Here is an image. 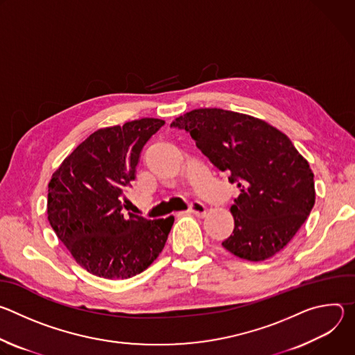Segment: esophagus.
<instances>
[{
	"mask_svg": "<svg viewBox=\"0 0 355 355\" xmlns=\"http://www.w3.org/2000/svg\"><path fill=\"white\" fill-rule=\"evenodd\" d=\"M189 212L195 214L196 216H205L207 208L204 204H200V202H192V204L189 205Z\"/></svg>",
	"mask_w": 355,
	"mask_h": 355,
	"instance_id": "obj_1",
	"label": "esophagus"
}]
</instances>
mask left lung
I'll return each instance as SVG.
<instances>
[{
    "instance_id": "obj_1",
    "label": "left lung",
    "mask_w": 355,
    "mask_h": 355,
    "mask_svg": "<svg viewBox=\"0 0 355 355\" xmlns=\"http://www.w3.org/2000/svg\"><path fill=\"white\" fill-rule=\"evenodd\" d=\"M171 128L188 132L240 188L230 208L234 229L222 245L248 261L275 256L315 205L313 173L289 137L261 119L219 108L187 112Z\"/></svg>"
}]
</instances>
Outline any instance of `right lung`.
<instances>
[{
	"mask_svg": "<svg viewBox=\"0 0 355 355\" xmlns=\"http://www.w3.org/2000/svg\"><path fill=\"white\" fill-rule=\"evenodd\" d=\"M164 123L143 118L94 132L49 182L50 226L77 264L96 277H135L164 248L173 216L148 220L122 211V196L136 177L141 150Z\"/></svg>",
	"mask_w": 355,
	"mask_h": 355,
	"instance_id": "obj_1",
	"label": "right lung"
}]
</instances>
